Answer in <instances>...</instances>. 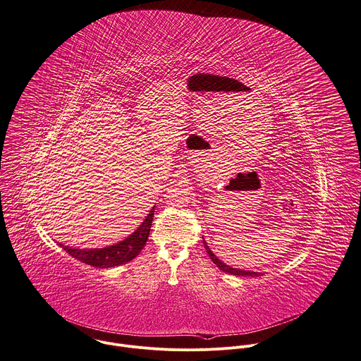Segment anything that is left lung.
Wrapping results in <instances>:
<instances>
[{
  "instance_id": "obj_1",
  "label": "left lung",
  "mask_w": 361,
  "mask_h": 361,
  "mask_svg": "<svg viewBox=\"0 0 361 361\" xmlns=\"http://www.w3.org/2000/svg\"><path fill=\"white\" fill-rule=\"evenodd\" d=\"M202 238H204V237H202ZM204 245H205V250H207V252H208L209 258L214 261V264L216 265L217 268H219L220 271L227 272V274H230V275H235V276H259V275H262L261 272L244 271V269H237V268H231L230 265H226L224 262H221V261L217 258L216 255L212 252V250L209 248V245H208V243H207L205 240H204Z\"/></svg>"
}]
</instances>
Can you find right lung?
Instances as JSON below:
<instances>
[{
  "label": "right lung",
  "instance_id": "add662e5",
  "mask_svg": "<svg viewBox=\"0 0 361 361\" xmlns=\"http://www.w3.org/2000/svg\"><path fill=\"white\" fill-rule=\"evenodd\" d=\"M153 215H154V207L147 214V216L145 217L140 227L134 233H131L127 238H124L123 241H118L117 244L107 245L104 248L82 250V248L64 245L60 243V247H63V250H66L75 259H79L80 262L96 267V268H111V267L127 264L133 261L142 251L149 237Z\"/></svg>",
  "mask_w": 361,
  "mask_h": 361
}]
</instances>
